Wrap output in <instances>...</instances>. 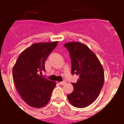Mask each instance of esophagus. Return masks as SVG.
I'll return each instance as SVG.
<instances>
[{"label": "esophagus", "mask_w": 124, "mask_h": 124, "mask_svg": "<svg viewBox=\"0 0 124 124\" xmlns=\"http://www.w3.org/2000/svg\"><path fill=\"white\" fill-rule=\"evenodd\" d=\"M66 81H61V82H60V83H59V84H60V85H64V84H66Z\"/></svg>", "instance_id": "esophagus-1"}]
</instances>
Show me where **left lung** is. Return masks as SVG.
Segmentation results:
<instances>
[{"mask_svg":"<svg viewBox=\"0 0 124 124\" xmlns=\"http://www.w3.org/2000/svg\"><path fill=\"white\" fill-rule=\"evenodd\" d=\"M71 60V73L79 75L74 90L67 97L73 106L84 108L94 102L104 83L102 66L96 54L86 45L69 42L64 45Z\"/></svg>","mask_w":124,"mask_h":124,"instance_id":"1","label":"left lung"}]
</instances>
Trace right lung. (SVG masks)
Listing matches in <instances>:
<instances>
[{"mask_svg":"<svg viewBox=\"0 0 124 124\" xmlns=\"http://www.w3.org/2000/svg\"><path fill=\"white\" fill-rule=\"evenodd\" d=\"M58 41L37 43L20 53L13 67V78L18 94L27 104L40 108L48 104L56 83L42 78L45 63Z\"/></svg>","mask_w":124,"mask_h":124,"instance_id":"right-lung-1","label":"right lung"}]
</instances>
